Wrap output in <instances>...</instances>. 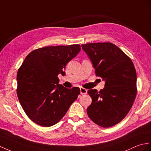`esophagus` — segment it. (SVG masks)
Returning <instances> with one entry per match:
<instances>
[{"label":"esophagus","instance_id":"esophagus-1","mask_svg":"<svg viewBox=\"0 0 151 151\" xmlns=\"http://www.w3.org/2000/svg\"><path fill=\"white\" fill-rule=\"evenodd\" d=\"M80 92H81V94H86L87 93V90L85 89V88L81 87L80 88Z\"/></svg>","mask_w":151,"mask_h":151}]
</instances>
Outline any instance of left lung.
I'll return each instance as SVG.
<instances>
[{"instance_id":"left-lung-1","label":"left lung","mask_w":151,"mask_h":151,"mask_svg":"<svg viewBox=\"0 0 151 151\" xmlns=\"http://www.w3.org/2000/svg\"><path fill=\"white\" fill-rule=\"evenodd\" d=\"M95 69L96 76L105 81L98 91H88L92 102L87 114L93 122L103 127L115 126L129 111L137 95V72L131 59L114 44L81 45Z\"/></svg>"}]
</instances>
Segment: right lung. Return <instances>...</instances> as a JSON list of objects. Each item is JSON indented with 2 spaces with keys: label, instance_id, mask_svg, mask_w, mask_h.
<instances>
[{
  "label": "right lung",
  "instance_id": "1",
  "mask_svg": "<svg viewBox=\"0 0 151 151\" xmlns=\"http://www.w3.org/2000/svg\"><path fill=\"white\" fill-rule=\"evenodd\" d=\"M81 50L79 44L45 47L29 53L18 69L17 95L24 111L32 121L43 127L57 124L80 93L59 84L58 78L66 65Z\"/></svg>",
  "mask_w": 151,
  "mask_h": 151
}]
</instances>
